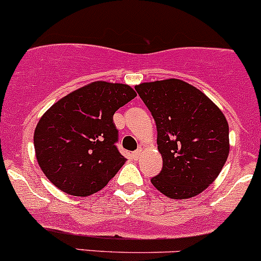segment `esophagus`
<instances>
[{"mask_svg":"<svg viewBox=\"0 0 261 261\" xmlns=\"http://www.w3.org/2000/svg\"><path fill=\"white\" fill-rule=\"evenodd\" d=\"M140 156H141V150H137V151H135V152H132L133 160H138V159H140Z\"/></svg>","mask_w":261,"mask_h":261,"instance_id":"1","label":"esophagus"}]
</instances>
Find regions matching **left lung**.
Segmentation results:
<instances>
[{
  "label": "left lung",
  "instance_id": "obj_1",
  "mask_svg": "<svg viewBox=\"0 0 261 261\" xmlns=\"http://www.w3.org/2000/svg\"><path fill=\"white\" fill-rule=\"evenodd\" d=\"M155 119L163 169L151 183L174 200L197 196L222 172L229 153L224 114L205 93L180 79L135 87Z\"/></svg>",
  "mask_w": 261,
  "mask_h": 261
}]
</instances>
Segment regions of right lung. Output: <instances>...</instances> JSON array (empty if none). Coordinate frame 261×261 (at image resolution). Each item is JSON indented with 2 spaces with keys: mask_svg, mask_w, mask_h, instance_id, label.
I'll return each mask as SVG.
<instances>
[{
  "mask_svg": "<svg viewBox=\"0 0 261 261\" xmlns=\"http://www.w3.org/2000/svg\"><path fill=\"white\" fill-rule=\"evenodd\" d=\"M136 96L128 84L92 82L42 115L34 130V150L52 185L83 197L108 185L126 160L115 146L113 116Z\"/></svg>",
  "mask_w": 261,
  "mask_h": 261,
  "instance_id": "1",
  "label": "right lung"
}]
</instances>
